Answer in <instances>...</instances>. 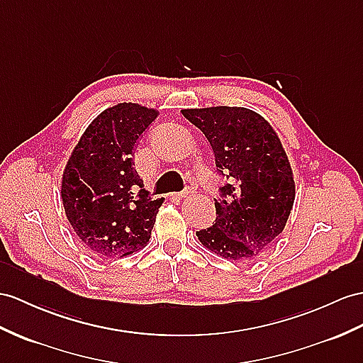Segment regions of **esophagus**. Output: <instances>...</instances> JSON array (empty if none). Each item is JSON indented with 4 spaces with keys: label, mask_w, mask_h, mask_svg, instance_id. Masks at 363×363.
Wrapping results in <instances>:
<instances>
[{
    "label": "esophagus",
    "mask_w": 363,
    "mask_h": 363,
    "mask_svg": "<svg viewBox=\"0 0 363 363\" xmlns=\"http://www.w3.org/2000/svg\"><path fill=\"white\" fill-rule=\"evenodd\" d=\"M188 194H189V191H184V192H174V194H171L169 199H171V200H175V201H179V200H182L183 197H186Z\"/></svg>",
    "instance_id": "obj_1"
}]
</instances>
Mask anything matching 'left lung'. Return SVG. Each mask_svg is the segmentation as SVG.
<instances>
[{
  "label": "left lung",
  "instance_id": "8db88e82",
  "mask_svg": "<svg viewBox=\"0 0 363 363\" xmlns=\"http://www.w3.org/2000/svg\"><path fill=\"white\" fill-rule=\"evenodd\" d=\"M214 151L226 177L216 200V223L197 231L203 246L229 260H251L281 234L296 186L285 149L269 123L246 108L183 109Z\"/></svg>",
  "mask_w": 363,
  "mask_h": 363
}]
</instances>
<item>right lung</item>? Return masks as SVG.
<instances>
[{
  "mask_svg": "<svg viewBox=\"0 0 363 363\" xmlns=\"http://www.w3.org/2000/svg\"><path fill=\"white\" fill-rule=\"evenodd\" d=\"M158 112L135 103L103 111L79 138L66 164L61 199L69 223L99 257H125L145 248L163 199L141 189L132 152Z\"/></svg>",
  "mask_w": 363,
  "mask_h": 363,
  "instance_id": "obj_1",
  "label": "right lung"
}]
</instances>
